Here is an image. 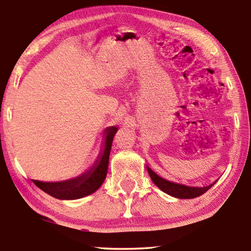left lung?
Returning <instances> with one entry per match:
<instances>
[{
    "mask_svg": "<svg viewBox=\"0 0 251 251\" xmlns=\"http://www.w3.org/2000/svg\"><path fill=\"white\" fill-rule=\"evenodd\" d=\"M148 174L151 178V180L154 181V184L158 187L159 189L163 190L164 193L171 195L173 197L180 198V199H190V198H196L201 195L205 194L208 189L210 188V186L206 187H189L185 185H179L176 184V182L168 181L164 178L159 177L156 173L151 171L150 167H147Z\"/></svg>",
    "mask_w": 251,
    "mask_h": 251,
    "instance_id": "obj_1",
    "label": "left lung"
}]
</instances>
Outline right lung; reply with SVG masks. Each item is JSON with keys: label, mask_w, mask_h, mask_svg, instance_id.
I'll return each instance as SVG.
<instances>
[{"label": "right lung", "mask_w": 251, "mask_h": 251, "mask_svg": "<svg viewBox=\"0 0 251 251\" xmlns=\"http://www.w3.org/2000/svg\"><path fill=\"white\" fill-rule=\"evenodd\" d=\"M106 131V142L104 151L101 152L99 160L92 167L90 172L83 174L74 179L59 181V182H43L39 180H33L39 188H41L46 194L57 199H65V201H72V199H78L91 195L100 188L103 184L106 174L108 169L109 152L112 148L113 138L115 136L117 128L115 126L108 127Z\"/></svg>", "instance_id": "obj_1"}]
</instances>
